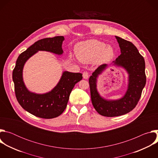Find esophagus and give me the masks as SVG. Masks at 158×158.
<instances>
[{
	"label": "esophagus",
	"instance_id": "34e87169",
	"mask_svg": "<svg viewBox=\"0 0 158 158\" xmlns=\"http://www.w3.org/2000/svg\"><path fill=\"white\" fill-rule=\"evenodd\" d=\"M82 76H83V78L85 79H88V77H89V74H88V73L86 72V71L83 72V73H82Z\"/></svg>",
	"mask_w": 158,
	"mask_h": 158
}]
</instances>
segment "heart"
I'll use <instances>...</instances> for the list:
<instances>
[{"instance_id": "heart-1", "label": "heart", "mask_w": 158, "mask_h": 158, "mask_svg": "<svg viewBox=\"0 0 158 158\" xmlns=\"http://www.w3.org/2000/svg\"><path fill=\"white\" fill-rule=\"evenodd\" d=\"M76 55L77 59L83 63L96 62L101 64L107 63L113 58L114 51L110 45L96 39H91L78 44Z\"/></svg>"}]
</instances>
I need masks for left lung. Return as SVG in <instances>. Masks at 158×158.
Segmentation results:
<instances>
[{"label":"left lung","instance_id":"1","mask_svg":"<svg viewBox=\"0 0 158 158\" xmlns=\"http://www.w3.org/2000/svg\"><path fill=\"white\" fill-rule=\"evenodd\" d=\"M121 49V55L113 61V65L121 67L128 74L127 89L124 96L118 100H107L100 96L97 90V78L107 67L99 66L90 76L89 82L93 105L103 116L115 117L126 114L137 105L146 82L145 61L134 45L125 39L115 36Z\"/></svg>","mask_w":158,"mask_h":158}]
</instances>
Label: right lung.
Wrapping results in <instances>:
<instances>
[{"label":"right lung","instance_id":"1","mask_svg":"<svg viewBox=\"0 0 158 158\" xmlns=\"http://www.w3.org/2000/svg\"><path fill=\"white\" fill-rule=\"evenodd\" d=\"M64 40L63 36L40 39L21 53L17 59L12 73L17 100L22 108L36 117L52 119L60 116L66 108L75 84L82 79L81 73L64 71L55 87L45 94L31 93L24 84L22 72L26 61L39 51L62 54Z\"/></svg>","mask_w":158,"mask_h":158}]
</instances>
